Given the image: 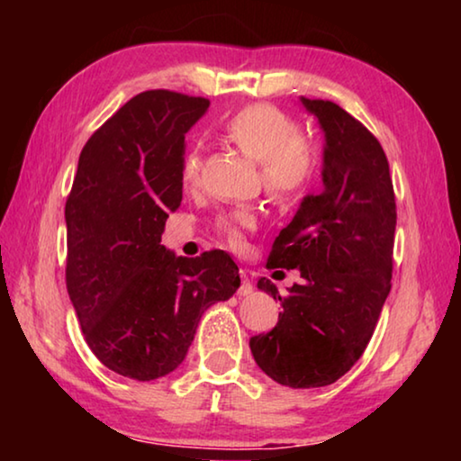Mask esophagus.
I'll use <instances>...</instances> for the list:
<instances>
[{
  "mask_svg": "<svg viewBox=\"0 0 461 461\" xmlns=\"http://www.w3.org/2000/svg\"><path fill=\"white\" fill-rule=\"evenodd\" d=\"M240 278H241V285H240V288H238V294H240V296L252 294L254 286H252V280H249V276L246 275V270H240Z\"/></svg>",
  "mask_w": 461,
  "mask_h": 461,
  "instance_id": "1",
  "label": "esophagus"
}]
</instances>
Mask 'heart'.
<instances>
[{
	"label": "heart",
	"instance_id": "heart-1",
	"mask_svg": "<svg viewBox=\"0 0 461 461\" xmlns=\"http://www.w3.org/2000/svg\"><path fill=\"white\" fill-rule=\"evenodd\" d=\"M225 136L248 158L260 162L262 185L272 199L288 203L305 193L317 173V154L307 140L299 138V126L272 105H249L240 109L223 126ZM199 150L186 152L183 160V183L193 186L199 178ZM256 225V215L241 209L217 223L221 238L231 248L244 244V231Z\"/></svg>",
	"mask_w": 461,
	"mask_h": 461
}]
</instances>
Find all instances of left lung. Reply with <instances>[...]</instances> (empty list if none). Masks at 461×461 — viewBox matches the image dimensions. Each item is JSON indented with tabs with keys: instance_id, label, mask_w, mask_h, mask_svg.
I'll return each mask as SVG.
<instances>
[{
	"instance_id": "1",
	"label": "left lung",
	"mask_w": 461,
	"mask_h": 461,
	"mask_svg": "<svg viewBox=\"0 0 461 461\" xmlns=\"http://www.w3.org/2000/svg\"><path fill=\"white\" fill-rule=\"evenodd\" d=\"M299 104L323 131V191L303 197L272 244L267 267L296 268L303 280L286 296L268 278L258 280L283 311L249 349L278 384L317 388L360 360L378 323L393 278L396 205L378 140L331 101Z\"/></svg>"
}]
</instances>
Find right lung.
<instances>
[{
	"label": "right lung",
	"mask_w": 461,
	"mask_h": 461,
	"mask_svg": "<svg viewBox=\"0 0 461 461\" xmlns=\"http://www.w3.org/2000/svg\"><path fill=\"white\" fill-rule=\"evenodd\" d=\"M209 101L144 91L81 150L67 199V291L85 341L120 376L148 382L185 360L205 311L240 288L223 249L199 258L160 244L183 201L185 134Z\"/></svg>",
	"instance_id": "obj_1"
}]
</instances>
